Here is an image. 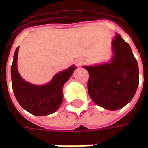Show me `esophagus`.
<instances>
[{
  "label": "esophagus",
  "mask_w": 148,
  "mask_h": 148,
  "mask_svg": "<svg viewBox=\"0 0 148 148\" xmlns=\"http://www.w3.org/2000/svg\"><path fill=\"white\" fill-rule=\"evenodd\" d=\"M85 62V59L84 58H78L76 60V63L77 66H82Z\"/></svg>",
  "instance_id": "obj_1"
}]
</instances>
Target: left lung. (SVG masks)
<instances>
[{
	"label": "left lung",
	"mask_w": 148,
	"mask_h": 148,
	"mask_svg": "<svg viewBox=\"0 0 148 148\" xmlns=\"http://www.w3.org/2000/svg\"><path fill=\"white\" fill-rule=\"evenodd\" d=\"M108 62L83 66L90 78L88 92L93 101L108 110H117L133 98L139 86V67L129 44L118 33L112 42Z\"/></svg>",
	"instance_id": "8db88e82"
}]
</instances>
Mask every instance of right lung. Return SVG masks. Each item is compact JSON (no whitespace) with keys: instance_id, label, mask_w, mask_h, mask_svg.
<instances>
[{"instance_id":"right-lung-1","label":"right lung","mask_w":148,"mask_h":148,"mask_svg":"<svg viewBox=\"0 0 148 148\" xmlns=\"http://www.w3.org/2000/svg\"><path fill=\"white\" fill-rule=\"evenodd\" d=\"M18 51L19 47L16 49L11 66L12 90L17 101L23 109L35 116H42L54 113L63 101L64 84L77 67L72 65L55 74L48 83L34 85L24 81L18 72Z\"/></svg>"}]
</instances>
